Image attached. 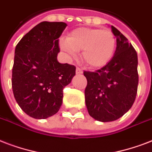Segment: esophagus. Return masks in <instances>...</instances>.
I'll return each mask as SVG.
<instances>
[{
    "mask_svg": "<svg viewBox=\"0 0 152 152\" xmlns=\"http://www.w3.org/2000/svg\"><path fill=\"white\" fill-rule=\"evenodd\" d=\"M76 74H81V73H83V70H82L80 68H79V67H76Z\"/></svg>",
    "mask_w": 152,
    "mask_h": 152,
    "instance_id": "obj_1",
    "label": "esophagus"
}]
</instances>
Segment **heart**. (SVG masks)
Returning a JSON list of instances; mask_svg holds the SVG:
<instances>
[{
    "instance_id": "obj_1",
    "label": "heart",
    "mask_w": 152,
    "mask_h": 152,
    "mask_svg": "<svg viewBox=\"0 0 152 152\" xmlns=\"http://www.w3.org/2000/svg\"><path fill=\"white\" fill-rule=\"evenodd\" d=\"M60 47L69 57H75L77 51L82 52V59L87 65L99 68L105 65L113 57L116 39L109 29L77 28L68 39L60 40Z\"/></svg>"
}]
</instances>
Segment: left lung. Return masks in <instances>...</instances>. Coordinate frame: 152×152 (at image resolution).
Listing matches in <instances>:
<instances>
[{
  "mask_svg": "<svg viewBox=\"0 0 152 152\" xmlns=\"http://www.w3.org/2000/svg\"><path fill=\"white\" fill-rule=\"evenodd\" d=\"M111 29L117 38L113 58L102 69L83 72L88 113L102 122L117 120L132 107L139 82L137 51L117 28L111 26Z\"/></svg>",
  "mask_w": 152,
  "mask_h": 152,
  "instance_id": "obj_1",
  "label": "left lung"
}]
</instances>
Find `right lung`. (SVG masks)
Returning a JSON list of instances; mask_svg holds the SVG:
<instances>
[{
    "instance_id": "obj_1",
    "label": "right lung",
    "mask_w": 152,
    "mask_h": 152,
    "mask_svg": "<svg viewBox=\"0 0 152 152\" xmlns=\"http://www.w3.org/2000/svg\"><path fill=\"white\" fill-rule=\"evenodd\" d=\"M67 24L44 21L33 27L15 46L13 94L20 108L31 118L45 119L61 108L63 89L76 75V67L61 64L59 38Z\"/></svg>"
}]
</instances>
